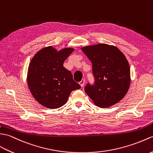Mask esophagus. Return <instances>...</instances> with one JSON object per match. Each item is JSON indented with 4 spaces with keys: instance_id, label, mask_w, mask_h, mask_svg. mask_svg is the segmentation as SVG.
Segmentation results:
<instances>
[{
    "instance_id": "1",
    "label": "esophagus",
    "mask_w": 153,
    "mask_h": 153,
    "mask_svg": "<svg viewBox=\"0 0 153 153\" xmlns=\"http://www.w3.org/2000/svg\"><path fill=\"white\" fill-rule=\"evenodd\" d=\"M85 82H86L85 80H84V79H82V80H81L80 82H79V84H80L81 87H84V84H85Z\"/></svg>"
}]
</instances>
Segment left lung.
Wrapping results in <instances>:
<instances>
[{
  "label": "left lung",
  "instance_id": "1",
  "mask_svg": "<svg viewBox=\"0 0 153 153\" xmlns=\"http://www.w3.org/2000/svg\"><path fill=\"white\" fill-rule=\"evenodd\" d=\"M82 52L92 64L94 83L88 82L84 91L97 106L111 107L126 94L130 85V69L119 49L105 44L86 46Z\"/></svg>",
  "mask_w": 153,
  "mask_h": 153
}]
</instances>
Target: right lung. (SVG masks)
<instances>
[{
  "mask_svg": "<svg viewBox=\"0 0 153 153\" xmlns=\"http://www.w3.org/2000/svg\"><path fill=\"white\" fill-rule=\"evenodd\" d=\"M64 48L57 52L52 46L40 50L29 64L27 83L35 99L45 107L57 108L65 105L71 92L80 89L63 62L73 52Z\"/></svg>",
  "mask_w": 153,
  "mask_h": 153,
  "instance_id": "right-lung-1",
  "label": "right lung"
}]
</instances>
